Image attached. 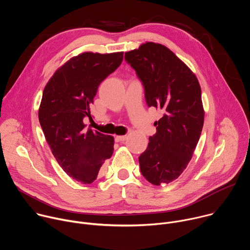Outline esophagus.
I'll return each mask as SVG.
<instances>
[{
  "mask_svg": "<svg viewBox=\"0 0 250 250\" xmlns=\"http://www.w3.org/2000/svg\"><path fill=\"white\" fill-rule=\"evenodd\" d=\"M126 138H127L126 135H119V136H116V137H115V140H116L117 142H123V141H125Z\"/></svg>",
  "mask_w": 250,
  "mask_h": 250,
  "instance_id": "34e87169",
  "label": "esophagus"
}]
</instances>
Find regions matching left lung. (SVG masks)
Returning <instances> with one entry per match:
<instances>
[{
	"mask_svg": "<svg viewBox=\"0 0 250 250\" xmlns=\"http://www.w3.org/2000/svg\"><path fill=\"white\" fill-rule=\"evenodd\" d=\"M125 59L145 88L147 105L163 113L156 133L138 157L141 174L153 185L168 184L187 167L204 125L202 93L192 71L170 49L147 42Z\"/></svg>",
	"mask_w": 250,
	"mask_h": 250,
	"instance_id": "8db88e82",
	"label": "left lung"
}]
</instances>
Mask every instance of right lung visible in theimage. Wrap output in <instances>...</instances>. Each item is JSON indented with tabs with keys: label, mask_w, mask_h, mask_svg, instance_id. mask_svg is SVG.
<instances>
[{
	"label": "right lung",
	"mask_w": 250,
	"mask_h": 250,
	"mask_svg": "<svg viewBox=\"0 0 250 250\" xmlns=\"http://www.w3.org/2000/svg\"><path fill=\"white\" fill-rule=\"evenodd\" d=\"M124 52H85L60 67L45 86L39 120L47 144L64 172L91 184L114 151V137L91 128L90 106L99 85L122 64Z\"/></svg>",
	"instance_id": "add662e5"
}]
</instances>
